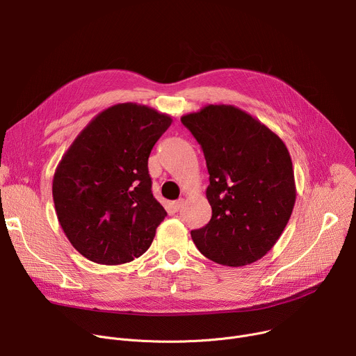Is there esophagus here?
I'll return each mask as SVG.
<instances>
[{
	"instance_id": "34e87169",
	"label": "esophagus",
	"mask_w": 356,
	"mask_h": 356,
	"mask_svg": "<svg viewBox=\"0 0 356 356\" xmlns=\"http://www.w3.org/2000/svg\"><path fill=\"white\" fill-rule=\"evenodd\" d=\"M182 204H184V201H182V200H179V201H174V202H171V204H170V208H171L174 212H178V211L181 209Z\"/></svg>"
}]
</instances>
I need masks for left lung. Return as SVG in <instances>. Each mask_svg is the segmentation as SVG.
I'll use <instances>...</instances> for the list:
<instances>
[{"mask_svg":"<svg viewBox=\"0 0 356 356\" xmlns=\"http://www.w3.org/2000/svg\"><path fill=\"white\" fill-rule=\"evenodd\" d=\"M202 147L212 207L209 223L191 232L200 252L215 263L241 267L275 245L296 204L290 152L283 140L249 113L208 104L181 117Z\"/></svg>","mask_w":356,"mask_h":356,"instance_id":"8db88e82","label":"left lung"}]
</instances>
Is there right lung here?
Here are the masks:
<instances>
[{
    "label": "right lung",
    "instance_id": "obj_1",
    "mask_svg": "<svg viewBox=\"0 0 356 356\" xmlns=\"http://www.w3.org/2000/svg\"><path fill=\"white\" fill-rule=\"evenodd\" d=\"M172 118L137 104H114L81 131L56 167L52 195L72 246L107 266L140 257L165 209L151 192L148 156Z\"/></svg>",
    "mask_w": 356,
    "mask_h": 356
}]
</instances>
